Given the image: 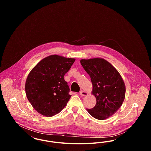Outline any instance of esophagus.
I'll return each instance as SVG.
<instances>
[{"instance_id": "obj_1", "label": "esophagus", "mask_w": 151, "mask_h": 151, "mask_svg": "<svg viewBox=\"0 0 151 151\" xmlns=\"http://www.w3.org/2000/svg\"><path fill=\"white\" fill-rule=\"evenodd\" d=\"M80 94L81 96H86L88 95V93L86 91H81L80 92Z\"/></svg>"}]
</instances>
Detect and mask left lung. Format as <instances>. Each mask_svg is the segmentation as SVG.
Masks as SVG:
<instances>
[{
	"label": "left lung",
	"instance_id": "left-lung-1",
	"mask_svg": "<svg viewBox=\"0 0 151 151\" xmlns=\"http://www.w3.org/2000/svg\"><path fill=\"white\" fill-rule=\"evenodd\" d=\"M80 63L91 77L92 94L96 99L94 107L86 110L97 119H106L122 106L126 93L124 81L115 67L103 58L83 59Z\"/></svg>",
	"mask_w": 151,
	"mask_h": 151
}]
</instances>
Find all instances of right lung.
Returning a JSON list of instances; mask_svg holds the SVG:
<instances>
[{"instance_id":"add662e5","label":"right lung","mask_w":151,"mask_h":151,"mask_svg":"<svg viewBox=\"0 0 151 151\" xmlns=\"http://www.w3.org/2000/svg\"><path fill=\"white\" fill-rule=\"evenodd\" d=\"M75 58L51 55L40 60L29 72L25 92L33 108L40 114L52 116L60 113L71 97L65 80Z\"/></svg>"}]
</instances>
